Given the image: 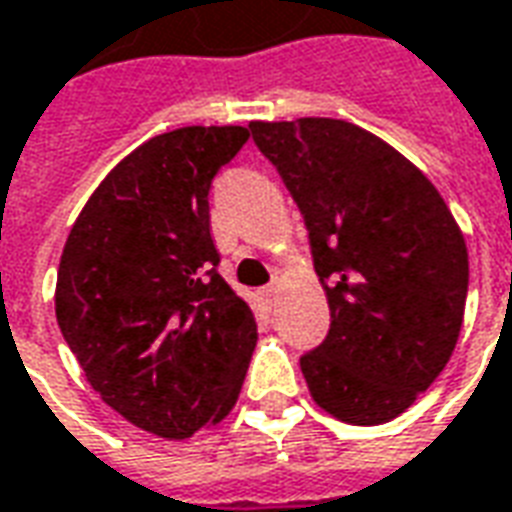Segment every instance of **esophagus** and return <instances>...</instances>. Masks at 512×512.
I'll return each mask as SVG.
<instances>
[{
  "label": "esophagus",
  "instance_id": "obj_1",
  "mask_svg": "<svg viewBox=\"0 0 512 512\" xmlns=\"http://www.w3.org/2000/svg\"><path fill=\"white\" fill-rule=\"evenodd\" d=\"M260 296H263V301L271 307V304L277 301V285H268V288H263L260 290Z\"/></svg>",
  "mask_w": 512,
  "mask_h": 512
}]
</instances>
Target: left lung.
I'll use <instances>...</instances> for the list:
<instances>
[{
  "instance_id": "obj_1",
  "label": "left lung",
  "mask_w": 512,
  "mask_h": 512,
  "mask_svg": "<svg viewBox=\"0 0 512 512\" xmlns=\"http://www.w3.org/2000/svg\"><path fill=\"white\" fill-rule=\"evenodd\" d=\"M310 230L332 326L301 356L312 400L348 425L400 417L450 362L469 252L436 186L403 153L332 117L252 120Z\"/></svg>"
}]
</instances>
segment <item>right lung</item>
Instances as JSON below:
<instances>
[{"mask_svg": "<svg viewBox=\"0 0 512 512\" xmlns=\"http://www.w3.org/2000/svg\"><path fill=\"white\" fill-rule=\"evenodd\" d=\"M249 139L244 126L158 134L117 164L73 222L54 310L106 406L161 439L233 411L257 323L222 274L208 191Z\"/></svg>", "mask_w": 512, "mask_h": 512, "instance_id": "obj_1", "label": "right lung"}]
</instances>
